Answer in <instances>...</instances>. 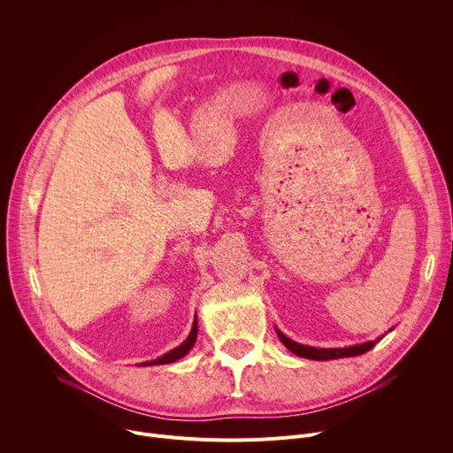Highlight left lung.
Instances as JSON below:
<instances>
[{
    "label": "left lung",
    "instance_id": "1",
    "mask_svg": "<svg viewBox=\"0 0 453 453\" xmlns=\"http://www.w3.org/2000/svg\"><path fill=\"white\" fill-rule=\"evenodd\" d=\"M278 332V337L280 341L297 357H304V358H311V360H335V358H342V357H358V355H364L367 353L369 349L374 348V344L380 341H371V342H364V344H358V346H351V348H337V349H317V348H310V346H303V344H297L294 342L292 339L285 337L280 330Z\"/></svg>",
    "mask_w": 453,
    "mask_h": 453
}]
</instances>
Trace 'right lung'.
Masks as SVG:
<instances>
[{
	"label": "right lung",
	"instance_id": "obj_1",
	"mask_svg": "<svg viewBox=\"0 0 453 453\" xmlns=\"http://www.w3.org/2000/svg\"><path fill=\"white\" fill-rule=\"evenodd\" d=\"M196 341H197V319L193 320V326H191V332H189V335H188V339L180 344V346H177L175 349H172V351H168L166 355H163L161 358H157V360H152V362H145V364H142V365H161V364H172V362H175V360H179L180 357H184L191 348H193V344H196Z\"/></svg>",
	"mask_w": 453,
	"mask_h": 453
}]
</instances>
